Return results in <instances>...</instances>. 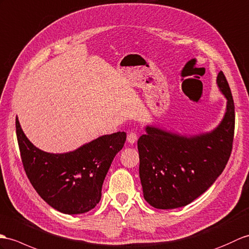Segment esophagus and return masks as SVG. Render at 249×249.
<instances>
[{
	"mask_svg": "<svg viewBox=\"0 0 249 249\" xmlns=\"http://www.w3.org/2000/svg\"><path fill=\"white\" fill-rule=\"evenodd\" d=\"M138 140V136L136 132H129L128 135H127V142H128L129 144H135Z\"/></svg>",
	"mask_w": 249,
	"mask_h": 249,
	"instance_id": "34e87169",
	"label": "esophagus"
}]
</instances>
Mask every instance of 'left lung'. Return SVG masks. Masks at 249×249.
<instances>
[{
    "label": "left lung",
    "mask_w": 249,
    "mask_h": 249,
    "mask_svg": "<svg viewBox=\"0 0 249 249\" xmlns=\"http://www.w3.org/2000/svg\"><path fill=\"white\" fill-rule=\"evenodd\" d=\"M216 85L226 97V112L214 129L187 136L156 126L138 140L143 196L157 209H176L209 189L226 166L234 134V103L224 73Z\"/></svg>",
    "instance_id": "obj_1"
}]
</instances>
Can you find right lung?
<instances>
[{
    "label": "right lung",
    "mask_w": 249,
    "mask_h": 249,
    "mask_svg": "<svg viewBox=\"0 0 249 249\" xmlns=\"http://www.w3.org/2000/svg\"><path fill=\"white\" fill-rule=\"evenodd\" d=\"M16 130L26 175L45 203L66 214H82L100 203L104 179L124 146L126 132L101 136L72 152L53 154L28 140L18 118Z\"/></svg>",
    "instance_id": "1"
}]
</instances>
